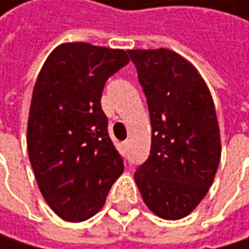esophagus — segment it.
<instances>
[{"instance_id": "34e87169", "label": "esophagus", "mask_w": 249, "mask_h": 249, "mask_svg": "<svg viewBox=\"0 0 249 249\" xmlns=\"http://www.w3.org/2000/svg\"><path fill=\"white\" fill-rule=\"evenodd\" d=\"M124 148H125V149H128V148H130V142H128V140H127L125 143H124Z\"/></svg>"}]
</instances>
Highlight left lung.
Listing matches in <instances>:
<instances>
[{
    "mask_svg": "<svg viewBox=\"0 0 249 249\" xmlns=\"http://www.w3.org/2000/svg\"><path fill=\"white\" fill-rule=\"evenodd\" d=\"M146 95L151 154L134 180L145 205L164 219H180L202 202L221 158L213 100L196 67L179 53L128 51Z\"/></svg>",
    "mask_w": 249,
    "mask_h": 249,
    "instance_id": "obj_1",
    "label": "left lung"
}]
</instances>
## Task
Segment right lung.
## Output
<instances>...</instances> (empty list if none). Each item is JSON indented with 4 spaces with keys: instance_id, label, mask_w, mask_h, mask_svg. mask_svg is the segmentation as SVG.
Masks as SVG:
<instances>
[{
    "instance_id": "add662e5",
    "label": "right lung",
    "mask_w": 249,
    "mask_h": 249,
    "mask_svg": "<svg viewBox=\"0 0 249 249\" xmlns=\"http://www.w3.org/2000/svg\"><path fill=\"white\" fill-rule=\"evenodd\" d=\"M128 61L122 49L62 43L37 76L28 157L46 203L64 221L94 216L124 172L100 100L106 80Z\"/></svg>"
}]
</instances>
